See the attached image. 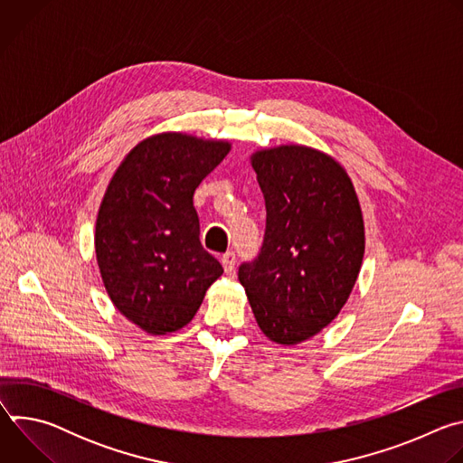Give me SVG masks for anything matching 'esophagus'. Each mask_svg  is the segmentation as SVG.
I'll return each instance as SVG.
<instances>
[{
    "mask_svg": "<svg viewBox=\"0 0 463 463\" xmlns=\"http://www.w3.org/2000/svg\"><path fill=\"white\" fill-rule=\"evenodd\" d=\"M222 266H223L225 273H232V271H234V266H236V254H234L232 250H229V252H225V254L222 256Z\"/></svg>",
    "mask_w": 463,
    "mask_h": 463,
    "instance_id": "esophagus-1",
    "label": "esophagus"
}]
</instances>
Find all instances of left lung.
Here are the masks:
<instances>
[{
    "label": "left lung",
    "mask_w": 463,
    "mask_h": 463,
    "mask_svg": "<svg viewBox=\"0 0 463 463\" xmlns=\"http://www.w3.org/2000/svg\"><path fill=\"white\" fill-rule=\"evenodd\" d=\"M250 165L266 200V236L238 280L263 335L293 346L346 304L364 256L363 213L346 170L320 150L261 148Z\"/></svg>",
    "instance_id": "8db88e82"
}]
</instances>
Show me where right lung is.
<instances>
[{
  "label": "right lung",
  "mask_w": 463,
  "mask_h": 463,
  "mask_svg": "<svg viewBox=\"0 0 463 463\" xmlns=\"http://www.w3.org/2000/svg\"><path fill=\"white\" fill-rule=\"evenodd\" d=\"M229 152V141L163 131L131 148L106 188L95 225L102 284L150 335L186 326L223 273L200 241L192 197Z\"/></svg>",
  "instance_id": "obj_1"
}]
</instances>
